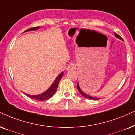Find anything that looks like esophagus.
<instances>
[{
  "instance_id": "34e87169",
  "label": "esophagus",
  "mask_w": 135,
  "mask_h": 135,
  "mask_svg": "<svg viewBox=\"0 0 135 135\" xmlns=\"http://www.w3.org/2000/svg\"><path fill=\"white\" fill-rule=\"evenodd\" d=\"M75 67H76L75 64H73V63H71V64H69V65H68L67 68H66V70H72L73 69H75Z\"/></svg>"
}]
</instances>
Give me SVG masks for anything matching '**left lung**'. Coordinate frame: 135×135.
I'll return each mask as SVG.
<instances>
[{
  "mask_svg": "<svg viewBox=\"0 0 135 135\" xmlns=\"http://www.w3.org/2000/svg\"><path fill=\"white\" fill-rule=\"evenodd\" d=\"M115 35L116 37H117V38L121 39V40H123V38H122V37H121L120 35H118V34H117V33H115ZM76 87H77V89L78 90V91H80V93H81V95H82L83 97H85V98H88V99H91V100H98V99H99L98 98H95V97H90V96H89V95L85 94L84 92H83L82 91H81V90L80 88L79 85H78V84H77V86H76Z\"/></svg>",
  "mask_w": 135,
  "mask_h": 135,
  "instance_id": "left-lung-1",
  "label": "left lung"
}]
</instances>
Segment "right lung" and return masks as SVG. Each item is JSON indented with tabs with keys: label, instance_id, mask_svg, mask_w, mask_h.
<instances>
[{
	"label": "right lung",
	"instance_id": "obj_1",
	"mask_svg": "<svg viewBox=\"0 0 135 135\" xmlns=\"http://www.w3.org/2000/svg\"><path fill=\"white\" fill-rule=\"evenodd\" d=\"M38 28H39L38 27H32V28H28V29L25 30V31H24V32H28V31H33V30L38 29ZM63 75H64V72H62L59 76H57L55 81H54V82L53 83L52 86H51L47 90V91H45L43 93H42V94L38 95H30L28 94H26V95L27 96L29 97L30 98L34 99V100H38V101H45V100H49V99L51 97L54 95V93H55L56 90L57 89L58 85H59V81H60L61 78H62Z\"/></svg>",
	"mask_w": 135,
	"mask_h": 135
}]
</instances>
